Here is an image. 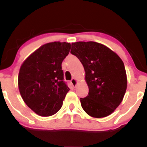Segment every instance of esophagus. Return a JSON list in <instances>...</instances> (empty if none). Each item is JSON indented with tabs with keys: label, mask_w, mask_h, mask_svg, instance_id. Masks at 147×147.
<instances>
[{
	"label": "esophagus",
	"mask_w": 147,
	"mask_h": 147,
	"mask_svg": "<svg viewBox=\"0 0 147 147\" xmlns=\"http://www.w3.org/2000/svg\"><path fill=\"white\" fill-rule=\"evenodd\" d=\"M71 84L73 86H76V85H77V81H76L75 78H72L71 79Z\"/></svg>",
	"instance_id": "obj_1"
}]
</instances>
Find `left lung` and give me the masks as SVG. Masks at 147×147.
I'll return each instance as SVG.
<instances>
[{
	"mask_svg": "<svg viewBox=\"0 0 147 147\" xmlns=\"http://www.w3.org/2000/svg\"><path fill=\"white\" fill-rule=\"evenodd\" d=\"M70 53L79 59L86 72L89 92L80 98L83 109L93 117L109 115L122 102L127 86L122 59L105 45L93 41L72 43Z\"/></svg>",
	"mask_w": 147,
	"mask_h": 147,
	"instance_id": "1",
	"label": "left lung"
}]
</instances>
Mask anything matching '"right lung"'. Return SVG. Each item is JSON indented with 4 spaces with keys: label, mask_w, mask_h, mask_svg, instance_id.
Listing matches in <instances>:
<instances>
[{
    "label": "right lung",
    "mask_w": 147,
    "mask_h": 147,
    "mask_svg": "<svg viewBox=\"0 0 147 147\" xmlns=\"http://www.w3.org/2000/svg\"><path fill=\"white\" fill-rule=\"evenodd\" d=\"M70 43L52 42L40 47L22 64L18 88L28 107L41 116L59 111L70 90L63 81L61 63L70 50Z\"/></svg>",
    "instance_id": "add662e5"
}]
</instances>
